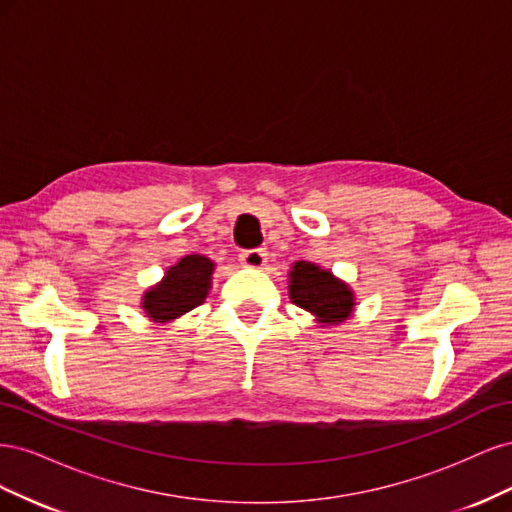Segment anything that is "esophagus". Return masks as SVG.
Returning a JSON list of instances; mask_svg holds the SVG:
<instances>
[{
	"mask_svg": "<svg viewBox=\"0 0 512 512\" xmlns=\"http://www.w3.org/2000/svg\"><path fill=\"white\" fill-rule=\"evenodd\" d=\"M239 260L247 269H262L267 265V254L265 250H247V252H241Z\"/></svg>",
	"mask_w": 512,
	"mask_h": 512,
	"instance_id": "1",
	"label": "esophagus"
}]
</instances>
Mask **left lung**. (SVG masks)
I'll list each match as a JSON object with an SVG mask.
<instances>
[{"label":"left lung","instance_id":"obj_1","mask_svg":"<svg viewBox=\"0 0 512 512\" xmlns=\"http://www.w3.org/2000/svg\"><path fill=\"white\" fill-rule=\"evenodd\" d=\"M288 297L312 314L318 327L346 322L356 307L354 290L344 280L307 260H297L288 271Z\"/></svg>","mask_w":512,"mask_h":512}]
</instances>
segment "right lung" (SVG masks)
<instances>
[{"label":"right lung","instance_id":"1","mask_svg":"<svg viewBox=\"0 0 512 512\" xmlns=\"http://www.w3.org/2000/svg\"><path fill=\"white\" fill-rule=\"evenodd\" d=\"M215 262L207 256H183L168 267L162 280L143 292L141 309L156 324H170L205 303L211 290Z\"/></svg>","mask_w":512,"mask_h":512}]
</instances>
